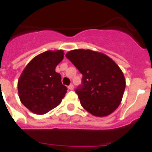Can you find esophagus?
<instances>
[{
  "instance_id": "1",
  "label": "esophagus",
  "mask_w": 152,
  "mask_h": 152,
  "mask_svg": "<svg viewBox=\"0 0 152 152\" xmlns=\"http://www.w3.org/2000/svg\"><path fill=\"white\" fill-rule=\"evenodd\" d=\"M68 88H69V90H73L74 89V86L72 85V84H70V85L69 86V87H68Z\"/></svg>"
}]
</instances>
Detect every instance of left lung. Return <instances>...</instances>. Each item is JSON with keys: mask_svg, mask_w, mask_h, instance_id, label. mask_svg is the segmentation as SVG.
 I'll list each match as a JSON object with an SVG mask.
<instances>
[{"mask_svg": "<svg viewBox=\"0 0 152 152\" xmlns=\"http://www.w3.org/2000/svg\"><path fill=\"white\" fill-rule=\"evenodd\" d=\"M65 56L83 75L82 86L76 90L82 106L95 117L111 114L126 86L121 69L107 55L91 50H73Z\"/></svg>", "mask_w": 152, "mask_h": 152, "instance_id": "left-lung-1", "label": "left lung"}]
</instances>
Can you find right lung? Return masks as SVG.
Wrapping results in <instances>:
<instances>
[{"label":"right lung","instance_id":"right-lung-1","mask_svg":"<svg viewBox=\"0 0 152 152\" xmlns=\"http://www.w3.org/2000/svg\"><path fill=\"white\" fill-rule=\"evenodd\" d=\"M64 58V51L48 50L34 57L18 80L20 102L35 114H45L61 102L67 88L55 69Z\"/></svg>","mask_w":152,"mask_h":152}]
</instances>
